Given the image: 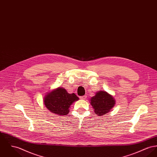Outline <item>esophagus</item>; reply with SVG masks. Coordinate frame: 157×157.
<instances>
[{
    "instance_id": "34e87169",
    "label": "esophagus",
    "mask_w": 157,
    "mask_h": 157,
    "mask_svg": "<svg viewBox=\"0 0 157 157\" xmlns=\"http://www.w3.org/2000/svg\"><path fill=\"white\" fill-rule=\"evenodd\" d=\"M86 98H87V96H86V95H84L83 96H80V98L81 99H83V100L86 99Z\"/></svg>"
}]
</instances>
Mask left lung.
Returning <instances> with one entry per match:
<instances>
[{"instance_id":"8db88e82","label":"left lung","mask_w":157,"mask_h":157,"mask_svg":"<svg viewBox=\"0 0 157 157\" xmlns=\"http://www.w3.org/2000/svg\"><path fill=\"white\" fill-rule=\"evenodd\" d=\"M90 102L94 109L95 114L99 116L109 113L115 104L113 96L105 91L96 92L90 99Z\"/></svg>"}]
</instances>
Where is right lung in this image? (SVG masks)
Segmentation results:
<instances>
[{
  "mask_svg": "<svg viewBox=\"0 0 157 157\" xmlns=\"http://www.w3.org/2000/svg\"><path fill=\"white\" fill-rule=\"evenodd\" d=\"M79 98L74 94H70L63 87H58L46 94L44 98V104L52 113L58 115H67L69 108Z\"/></svg>",
  "mask_w": 157,
  "mask_h": 157,
  "instance_id": "1",
  "label": "right lung"
}]
</instances>
